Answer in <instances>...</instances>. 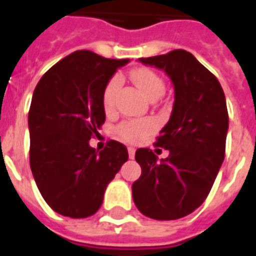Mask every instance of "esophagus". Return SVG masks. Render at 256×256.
Returning <instances> with one entry per match:
<instances>
[{
  "label": "esophagus",
  "instance_id": "esophagus-1",
  "mask_svg": "<svg viewBox=\"0 0 256 256\" xmlns=\"http://www.w3.org/2000/svg\"><path fill=\"white\" fill-rule=\"evenodd\" d=\"M128 158H130V159H134V155H136V150L130 146V148H128Z\"/></svg>",
  "mask_w": 256,
  "mask_h": 256
}]
</instances>
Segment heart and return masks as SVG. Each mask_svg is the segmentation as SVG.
Segmentation results:
<instances>
[{"label": "heart", "instance_id": "b5f03b06", "mask_svg": "<svg viewBox=\"0 0 256 256\" xmlns=\"http://www.w3.org/2000/svg\"><path fill=\"white\" fill-rule=\"evenodd\" d=\"M132 79L140 89V92L146 98H150V96L158 94V93L163 94V92H164V84H163L160 76L148 68L134 70L132 72ZM119 86H120L119 76H114L106 86L104 94H102V106L106 111L114 106L115 96H116ZM150 128H152V123L150 120H128V122H123L119 124L118 133L120 134L123 140L130 141V142H136V141L142 138L145 134L150 132Z\"/></svg>", "mask_w": 256, "mask_h": 256}]
</instances>
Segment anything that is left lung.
<instances>
[{
    "instance_id": "left-lung-1",
    "label": "left lung",
    "mask_w": 256,
    "mask_h": 256,
    "mask_svg": "<svg viewBox=\"0 0 256 256\" xmlns=\"http://www.w3.org/2000/svg\"><path fill=\"white\" fill-rule=\"evenodd\" d=\"M138 62L166 72L174 104L156 141L168 156L159 160L150 148L136 152L141 177L132 186L133 200L152 220H178L203 204L224 163L229 128L225 94L218 79L186 50Z\"/></svg>"
}]
</instances>
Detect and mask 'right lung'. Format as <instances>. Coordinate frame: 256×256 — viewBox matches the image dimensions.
<instances>
[{
	"instance_id": "1",
	"label": "right lung",
	"mask_w": 256,
	"mask_h": 256,
	"mask_svg": "<svg viewBox=\"0 0 256 256\" xmlns=\"http://www.w3.org/2000/svg\"><path fill=\"white\" fill-rule=\"evenodd\" d=\"M130 60L76 50L60 60L36 84L30 112V166L49 207L70 218H86L100 208L128 154L111 140L96 150L89 140L106 122L102 94L118 68Z\"/></svg>"
}]
</instances>
